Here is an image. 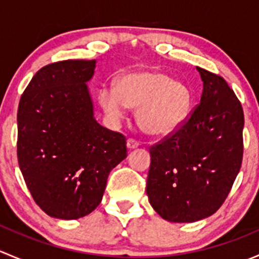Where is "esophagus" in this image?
Wrapping results in <instances>:
<instances>
[{
  "label": "esophagus",
  "instance_id": "1",
  "mask_svg": "<svg viewBox=\"0 0 259 259\" xmlns=\"http://www.w3.org/2000/svg\"><path fill=\"white\" fill-rule=\"evenodd\" d=\"M126 145H127V149L133 150V149H135V148H138V146H139V142H137L135 139H127Z\"/></svg>",
  "mask_w": 259,
  "mask_h": 259
}]
</instances>
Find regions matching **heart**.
Masks as SVG:
<instances>
[{
    "label": "heart",
    "mask_w": 259,
    "mask_h": 259,
    "mask_svg": "<svg viewBox=\"0 0 259 259\" xmlns=\"http://www.w3.org/2000/svg\"><path fill=\"white\" fill-rule=\"evenodd\" d=\"M99 103L113 122L124 119L129 106L138 108V124L145 133L168 135L187 120L192 96L182 81L155 70H143L121 75L117 86H103Z\"/></svg>",
    "instance_id": "heart-1"
}]
</instances>
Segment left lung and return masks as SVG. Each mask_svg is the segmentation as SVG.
Here are the masks:
<instances>
[{
    "instance_id": "8db88e82",
    "label": "left lung",
    "mask_w": 259,
    "mask_h": 259,
    "mask_svg": "<svg viewBox=\"0 0 259 259\" xmlns=\"http://www.w3.org/2000/svg\"><path fill=\"white\" fill-rule=\"evenodd\" d=\"M200 103L170 137L150 148L146 194L154 210L173 223L215 213L228 197L243 158L244 115L222 76L197 67Z\"/></svg>"
}]
</instances>
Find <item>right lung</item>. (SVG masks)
Listing matches in <instances>:
<instances>
[{
    "instance_id": "1",
    "label": "right lung",
    "mask_w": 259,
    "mask_h": 259,
    "mask_svg": "<svg viewBox=\"0 0 259 259\" xmlns=\"http://www.w3.org/2000/svg\"><path fill=\"white\" fill-rule=\"evenodd\" d=\"M96 60H65L38 70L21 96L17 158L36 204L77 219L103 199L111 169L126 158L122 134L101 126L86 85Z\"/></svg>"
}]
</instances>
